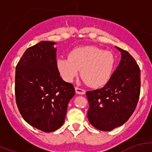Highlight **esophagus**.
<instances>
[{"instance_id": "1", "label": "esophagus", "mask_w": 152, "mask_h": 152, "mask_svg": "<svg viewBox=\"0 0 152 152\" xmlns=\"http://www.w3.org/2000/svg\"><path fill=\"white\" fill-rule=\"evenodd\" d=\"M75 90H76V93H77V94H80V95L85 94L86 91L85 90H84V89L79 88V87H75Z\"/></svg>"}]
</instances>
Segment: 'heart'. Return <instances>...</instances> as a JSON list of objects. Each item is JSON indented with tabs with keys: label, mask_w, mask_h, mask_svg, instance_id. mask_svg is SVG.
Returning <instances> with one entry per match:
<instances>
[{
	"label": "heart",
	"mask_w": 152,
	"mask_h": 152,
	"mask_svg": "<svg viewBox=\"0 0 152 152\" xmlns=\"http://www.w3.org/2000/svg\"><path fill=\"white\" fill-rule=\"evenodd\" d=\"M115 65L110 51L95 46H82L72 49L68 58H59L56 67L61 77L71 82L79 73L82 82L94 88L105 85L110 81Z\"/></svg>",
	"instance_id": "obj_1"
}]
</instances>
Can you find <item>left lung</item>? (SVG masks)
Returning a JSON list of instances; mask_svg holds the SVG:
<instances>
[{
	"instance_id": "1",
	"label": "left lung",
	"mask_w": 152,
	"mask_h": 152,
	"mask_svg": "<svg viewBox=\"0 0 152 152\" xmlns=\"http://www.w3.org/2000/svg\"><path fill=\"white\" fill-rule=\"evenodd\" d=\"M116 48L121 53V60L110 81L102 88L86 93L89 102L87 118L102 131H111L126 122L140 97L139 65L128 51Z\"/></svg>"
}]
</instances>
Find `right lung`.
Returning a JSON list of instances; mask_svg holds the SVG:
<instances>
[{"mask_svg":"<svg viewBox=\"0 0 152 152\" xmlns=\"http://www.w3.org/2000/svg\"><path fill=\"white\" fill-rule=\"evenodd\" d=\"M55 42L42 41L29 47L15 70V99L24 120L44 132L58 129L65 121L69 101L75 95L56 67Z\"/></svg>","mask_w":152,"mask_h":152,"instance_id":"right-lung-1","label":"right lung"}]
</instances>
